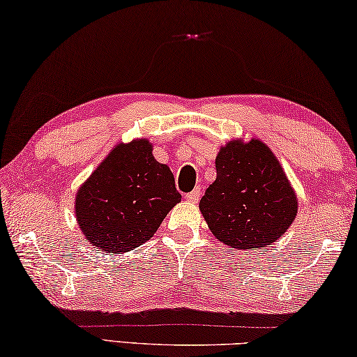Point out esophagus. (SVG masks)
Here are the masks:
<instances>
[{
    "label": "esophagus",
    "instance_id": "esophagus-1",
    "mask_svg": "<svg viewBox=\"0 0 357 357\" xmlns=\"http://www.w3.org/2000/svg\"><path fill=\"white\" fill-rule=\"evenodd\" d=\"M199 197H201V188H196V190H192L191 192H188V195L185 196V199L191 202V204H196L197 201H199Z\"/></svg>",
    "mask_w": 357,
    "mask_h": 357
}]
</instances>
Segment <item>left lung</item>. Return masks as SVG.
<instances>
[{
  "label": "left lung",
  "mask_w": 357,
  "mask_h": 357,
  "mask_svg": "<svg viewBox=\"0 0 357 357\" xmlns=\"http://www.w3.org/2000/svg\"><path fill=\"white\" fill-rule=\"evenodd\" d=\"M215 167L217 178L199 202L213 236L243 251L278 241L299 201L273 151L259 139H232L220 149Z\"/></svg>",
  "instance_id": "left-lung-1"
}]
</instances>
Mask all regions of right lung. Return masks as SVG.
I'll return each mask as SVG.
<instances>
[{
  "label": "right lung",
  "mask_w": 357,
  "mask_h": 357,
  "mask_svg": "<svg viewBox=\"0 0 357 357\" xmlns=\"http://www.w3.org/2000/svg\"><path fill=\"white\" fill-rule=\"evenodd\" d=\"M151 151L149 139L116 144L75 192V220L93 247L128 253L150 241L182 201L171 169Z\"/></svg>",
  "instance_id": "add662e5"
}]
</instances>
